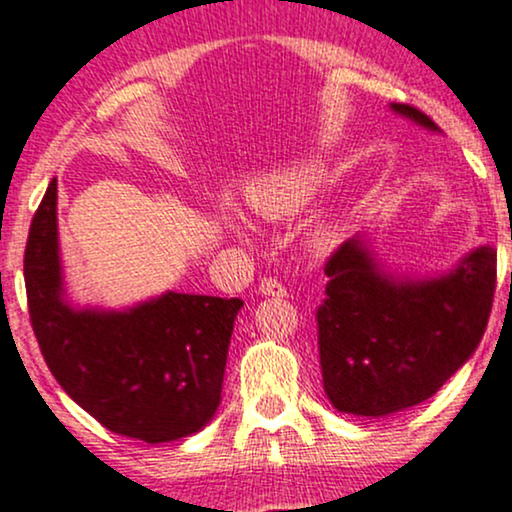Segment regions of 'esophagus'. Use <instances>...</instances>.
<instances>
[{
    "instance_id": "34e87169",
    "label": "esophagus",
    "mask_w": 512,
    "mask_h": 512,
    "mask_svg": "<svg viewBox=\"0 0 512 512\" xmlns=\"http://www.w3.org/2000/svg\"><path fill=\"white\" fill-rule=\"evenodd\" d=\"M260 293L262 295H272V298H286V295H288L286 288H283L276 279H262Z\"/></svg>"
}]
</instances>
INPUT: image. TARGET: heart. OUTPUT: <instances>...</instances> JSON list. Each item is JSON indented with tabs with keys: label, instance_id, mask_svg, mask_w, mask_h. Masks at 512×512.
Instances as JSON below:
<instances>
[{
	"label": "heart",
	"instance_id": "heart-1",
	"mask_svg": "<svg viewBox=\"0 0 512 512\" xmlns=\"http://www.w3.org/2000/svg\"><path fill=\"white\" fill-rule=\"evenodd\" d=\"M319 188V166L315 159H288L257 171L243 186L245 207L264 221H288L310 207ZM226 231L248 238V224L236 209L221 212ZM305 248L315 255H329L346 240V224L331 214H319L305 226Z\"/></svg>",
	"mask_w": 512,
	"mask_h": 512
}]
</instances>
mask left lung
<instances>
[{
    "label": "left lung",
    "instance_id": "1",
    "mask_svg": "<svg viewBox=\"0 0 512 512\" xmlns=\"http://www.w3.org/2000/svg\"><path fill=\"white\" fill-rule=\"evenodd\" d=\"M429 133L441 128L410 104H389ZM317 310L324 393L338 412L396 415L432 398L482 341L496 291V250L479 245L448 272L412 274L381 260L357 233L326 262Z\"/></svg>",
    "mask_w": 512,
    "mask_h": 512
}]
</instances>
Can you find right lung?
<instances>
[{"mask_svg":"<svg viewBox=\"0 0 512 512\" xmlns=\"http://www.w3.org/2000/svg\"><path fill=\"white\" fill-rule=\"evenodd\" d=\"M23 274L49 372L109 432L166 443L212 422L243 300L164 291L128 307L73 303L61 264L57 178L30 224Z\"/></svg>","mask_w":512,"mask_h":512,"instance_id":"obj_1","label":"right lung"}]
</instances>
